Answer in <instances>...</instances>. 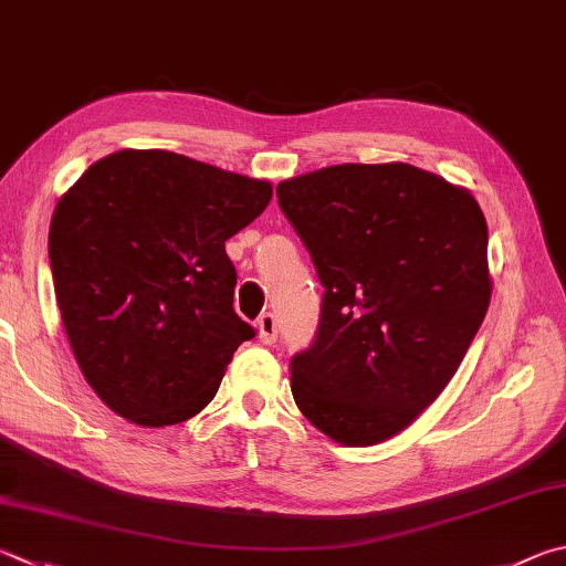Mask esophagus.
Masks as SVG:
<instances>
[{
	"mask_svg": "<svg viewBox=\"0 0 566 566\" xmlns=\"http://www.w3.org/2000/svg\"><path fill=\"white\" fill-rule=\"evenodd\" d=\"M256 332H260V342L262 344H274L276 342V318L274 314L264 312L256 318Z\"/></svg>",
	"mask_w": 566,
	"mask_h": 566,
	"instance_id": "1",
	"label": "esophagus"
}]
</instances>
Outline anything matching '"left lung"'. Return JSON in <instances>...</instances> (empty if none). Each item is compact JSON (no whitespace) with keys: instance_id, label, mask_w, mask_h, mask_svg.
Returning a JSON list of instances; mask_svg holds the SVG:
<instances>
[{"instance_id":"left-lung-1","label":"left lung","mask_w":566,"mask_h":566,"mask_svg":"<svg viewBox=\"0 0 566 566\" xmlns=\"http://www.w3.org/2000/svg\"><path fill=\"white\" fill-rule=\"evenodd\" d=\"M324 286L292 396L342 446L408 428L458 371L490 304L488 222L468 190L408 163L322 168L276 185Z\"/></svg>"}]
</instances>
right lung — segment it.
I'll list each match as a JSON object with an SVG mask.
<instances>
[{
  "mask_svg": "<svg viewBox=\"0 0 566 566\" xmlns=\"http://www.w3.org/2000/svg\"><path fill=\"white\" fill-rule=\"evenodd\" d=\"M272 185L168 150H118L56 202L54 292L71 352L130 423L176 426L210 403L254 328L232 310L224 252Z\"/></svg>",
  "mask_w": 566,
  "mask_h": 566,
  "instance_id": "add662e5",
  "label": "right lung"
}]
</instances>
